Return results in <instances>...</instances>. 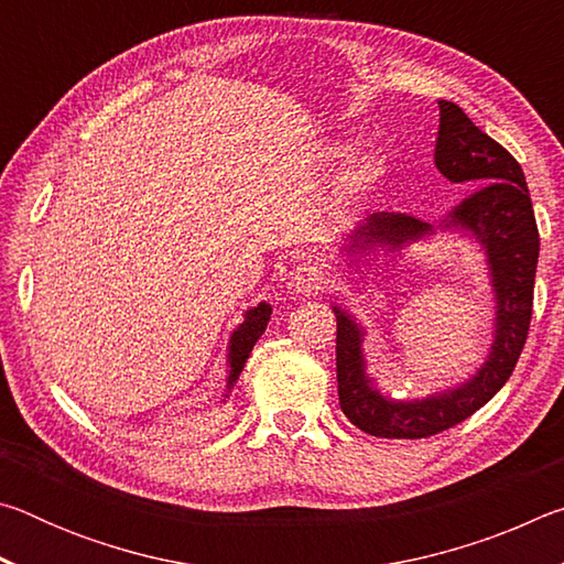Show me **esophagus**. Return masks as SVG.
I'll return each instance as SVG.
<instances>
[{
	"label": "esophagus",
	"mask_w": 564,
	"mask_h": 564,
	"mask_svg": "<svg viewBox=\"0 0 564 564\" xmlns=\"http://www.w3.org/2000/svg\"><path fill=\"white\" fill-rule=\"evenodd\" d=\"M323 283V273L318 265H311V263H301L295 265V269L289 273V289L293 293H311V291H318Z\"/></svg>",
	"instance_id": "34e87169"
}]
</instances>
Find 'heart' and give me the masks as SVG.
Returning a JSON list of instances; mask_svg holds the SVG:
<instances>
[{
    "instance_id": "obj_1",
    "label": "heart",
    "mask_w": 564,
    "mask_h": 564,
    "mask_svg": "<svg viewBox=\"0 0 564 564\" xmlns=\"http://www.w3.org/2000/svg\"><path fill=\"white\" fill-rule=\"evenodd\" d=\"M380 176H383V159L378 154H366L352 161L346 174L340 176V191L348 196H360L368 188H373Z\"/></svg>"
}]
</instances>
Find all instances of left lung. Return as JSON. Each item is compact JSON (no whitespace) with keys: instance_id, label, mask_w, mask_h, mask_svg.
Listing matches in <instances>:
<instances>
[{"instance_id":"8db88e82","label":"left lung","mask_w":564,"mask_h":564,"mask_svg":"<svg viewBox=\"0 0 564 564\" xmlns=\"http://www.w3.org/2000/svg\"><path fill=\"white\" fill-rule=\"evenodd\" d=\"M437 104V171L453 184L485 178V186L463 198L441 226L463 231L485 248L495 293L492 346L477 373L457 388L420 400H395L380 393L373 378L366 373L362 328L350 313L333 305L338 321L336 370L340 410L352 425L376 437L415 441L463 423L508 383L530 330L540 234L522 169L510 151L477 129L457 104ZM433 234L435 228L420 218L380 212L362 218L343 248L348 253L373 251L376 246L400 251L410 241Z\"/></svg>"}]
</instances>
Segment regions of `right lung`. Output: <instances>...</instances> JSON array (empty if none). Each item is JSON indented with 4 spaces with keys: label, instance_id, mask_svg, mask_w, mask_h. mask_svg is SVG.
<instances>
[{
    "label": "right lung",
    "instance_id": "right-lung-1",
    "mask_svg": "<svg viewBox=\"0 0 564 564\" xmlns=\"http://www.w3.org/2000/svg\"><path fill=\"white\" fill-rule=\"evenodd\" d=\"M269 321H271V305L263 301L256 305V308H248L243 323H238V328L231 333V340H228V368L231 370H228V380H226L228 393H231L234 383L238 380V376H241L246 360L251 356L256 340L263 336Z\"/></svg>",
    "mask_w": 564,
    "mask_h": 564
}]
</instances>
